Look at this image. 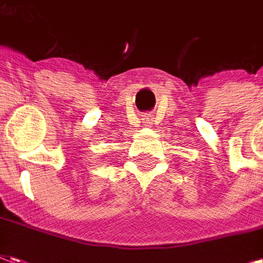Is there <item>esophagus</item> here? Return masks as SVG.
Segmentation results:
<instances>
[{
	"instance_id": "1",
	"label": "esophagus",
	"mask_w": 263,
	"mask_h": 263,
	"mask_svg": "<svg viewBox=\"0 0 263 263\" xmlns=\"http://www.w3.org/2000/svg\"><path fill=\"white\" fill-rule=\"evenodd\" d=\"M149 126H151V125H149Z\"/></svg>"
}]
</instances>
